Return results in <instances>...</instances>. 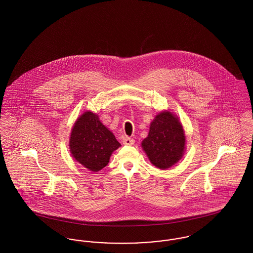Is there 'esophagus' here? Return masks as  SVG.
I'll use <instances>...</instances> for the list:
<instances>
[{
  "label": "esophagus",
  "mask_w": 253,
  "mask_h": 253,
  "mask_svg": "<svg viewBox=\"0 0 253 253\" xmlns=\"http://www.w3.org/2000/svg\"><path fill=\"white\" fill-rule=\"evenodd\" d=\"M122 142H123V144L128 145V146H131V145L134 144V140H133L132 138H130V137H127V136L123 138Z\"/></svg>",
  "instance_id": "obj_1"
}]
</instances>
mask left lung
Listing matches in <instances>:
<instances>
[{
  "instance_id": "left-lung-1",
  "label": "left lung",
  "mask_w": 253,
  "mask_h": 253,
  "mask_svg": "<svg viewBox=\"0 0 253 253\" xmlns=\"http://www.w3.org/2000/svg\"><path fill=\"white\" fill-rule=\"evenodd\" d=\"M141 147L157 168L166 169L175 165L186 149V135L178 117L168 110L158 113Z\"/></svg>"
}]
</instances>
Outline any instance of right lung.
<instances>
[{"label": "right lung", "mask_w": 253, "mask_h": 253, "mask_svg": "<svg viewBox=\"0 0 253 253\" xmlns=\"http://www.w3.org/2000/svg\"><path fill=\"white\" fill-rule=\"evenodd\" d=\"M121 146L95 113L86 111L75 121L69 137L70 153L87 169L95 172L102 169Z\"/></svg>", "instance_id": "obj_1"}]
</instances>
